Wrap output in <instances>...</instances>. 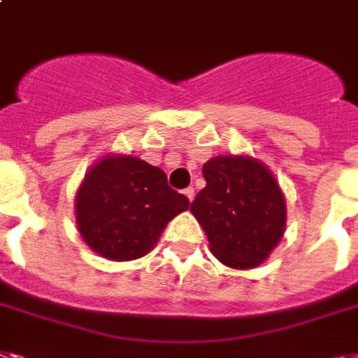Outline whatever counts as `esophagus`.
<instances>
[{
	"mask_svg": "<svg viewBox=\"0 0 358 358\" xmlns=\"http://www.w3.org/2000/svg\"><path fill=\"white\" fill-rule=\"evenodd\" d=\"M184 194H185V196H187V200H189V202H191V200L194 199V189H193V187H187V189H184Z\"/></svg>",
	"mask_w": 358,
	"mask_h": 358,
	"instance_id": "obj_1",
	"label": "esophagus"
}]
</instances>
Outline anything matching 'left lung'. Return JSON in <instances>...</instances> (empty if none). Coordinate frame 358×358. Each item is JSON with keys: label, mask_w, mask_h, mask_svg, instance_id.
I'll list each match as a JSON object with an SVG mask.
<instances>
[{"label": "left lung", "mask_w": 358, "mask_h": 358, "mask_svg": "<svg viewBox=\"0 0 358 358\" xmlns=\"http://www.w3.org/2000/svg\"><path fill=\"white\" fill-rule=\"evenodd\" d=\"M206 187L191 204L209 250L222 264L250 270L268 259L287 226V202L272 171L259 159L215 156L202 167Z\"/></svg>", "instance_id": "1"}]
</instances>
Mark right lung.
Segmentation results:
<instances>
[{
	"label": "right lung",
	"instance_id": "obj_1",
	"mask_svg": "<svg viewBox=\"0 0 358 358\" xmlns=\"http://www.w3.org/2000/svg\"><path fill=\"white\" fill-rule=\"evenodd\" d=\"M187 209L189 200L167 185L164 171L132 154H104L75 194L78 234L110 261L147 255L165 226Z\"/></svg>",
	"mask_w": 358,
	"mask_h": 358
}]
</instances>
